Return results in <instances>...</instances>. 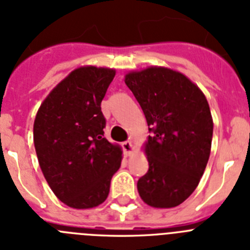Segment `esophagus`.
<instances>
[{"label": "esophagus", "instance_id": "obj_1", "mask_svg": "<svg viewBox=\"0 0 250 250\" xmlns=\"http://www.w3.org/2000/svg\"><path fill=\"white\" fill-rule=\"evenodd\" d=\"M122 147H123V151H125V156H129V155L135 151V146L132 144V141H125L122 144Z\"/></svg>", "mask_w": 250, "mask_h": 250}]
</instances>
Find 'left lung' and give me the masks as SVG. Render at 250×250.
<instances>
[{
	"label": "left lung",
	"mask_w": 250,
	"mask_h": 250,
	"mask_svg": "<svg viewBox=\"0 0 250 250\" xmlns=\"http://www.w3.org/2000/svg\"><path fill=\"white\" fill-rule=\"evenodd\" d=\"M146 117L148 170L138 194L155 208L179 206L194 192L211 152L213 121L202 90L186 75L151 66L125 76Z\"/></svg>",
	"instance_id": "left-lung-1"
}]
</instances>
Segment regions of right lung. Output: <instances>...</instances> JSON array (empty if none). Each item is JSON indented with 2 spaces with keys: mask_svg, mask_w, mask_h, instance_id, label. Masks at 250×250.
I'll use <instances>...</instances> for the list:
<instances>
[{
  "mask_svg": "<svg viewBox=\"0 0 250 250\" xmlns=\"http://www.w3.org/2000/svg\"><path fill=\"white\" fill-rule=\"evenodd\" d=\"M114 68L83 66L54 87L38 109L34 146L50 189L77 209L99 206L109 194L122 147L104 137L102 100Z\"/></svg>",
  "mask_w": 250,
  "mask_h": 250,
  "instance_id": "1",
  "label": "right lung"
}]
</instances>
